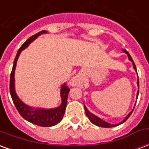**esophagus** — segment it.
<instances>
[{
	"instance_id": "1",
	"label": "esophagus",
	"mask_w": 149,
	"mask_h": 149,
	"mask_svg": "<svg viewBox=\"0 0 149 149\" xmlns=\"http://www.w3.org/2000/svg\"><path fill=\"white\" fill-rule=\"evenodd\" d=\"M72 84H76V85H77V84L79 83V79H77V78H74V79H72Z\"/></svg>"
}]
</instances>
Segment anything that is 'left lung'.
<instances>
[{
    "mask_svg": "<svg viewBox=\"0 0 149 149\" xmlns=\"http://www.w3.org/2000/svg\"><path fill=\"white\" fill-rule=\"evenodd\" d=\"M123 52H125V53H127L128 55V58H129V59L131 61V62H133V65H134V69L136 71H137V69H136V65H135L134 62V60L132 59V58H131V56L130 55V54L128 53L127 51H126V49L123 50ZM138 94H139V79H138ZM84 109H85V112H86V115H87V116L88 117V119L90 120V121L92 123H94L95 125H96V126H98V127H106V128H109V127H116V126H118V125L121 124V123H124L126 120H127L128 118L130 117V116L131 115V113L133 112V111L134 110H132L131 112L128 114L127 116H126V118H125L124 120H123V121H122V122L120 123H119V124H116V125H113V124H110V123H109L105 122V121H103L102 120H101L100 118H98L97 116H95L94 114H92V113H91V112L87 110V109L86 108V106L84 105Z\"/></svg>",
    "mask_w": 149,
    "mask_h": 149,
    "instance_id": "1",
    "label": "left lung"
}]
</instances>
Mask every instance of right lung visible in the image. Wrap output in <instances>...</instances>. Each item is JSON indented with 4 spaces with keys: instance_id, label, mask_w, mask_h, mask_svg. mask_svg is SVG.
I'll use <instances>...</instances> for the list:
<instances>
[{
    "instance_id": "obj_1",
    "label": "right lung",
    "mask_w": 149,
    "mask_h": 149,
    "mask_svg": "<svg viewBox=\"0 0 149 149\" xmlns=\"http://www.w3.org/2000/svg\"><path fill=\"white\" fill-rule=\"evenodd\" d=\"M45 33H47L46 30H42L29 37V39L22 45L17 52L16 56L15 58L14 63H13L11 76H10V94H11L12 101L14 102L18 112L25 120L40 127H52V126L58 124L64 116L65 111L66 108L68 94L70 91V89L68 87V86H66L65 84H64L61 87L62 105H60L59 107L52 109H34V108L29 107L28 105H25L24 103L19 99L15 91V70L16 62L19 54L22 50H24L26 47H28L29 44L32 41H33L36 38H37L38 36Z\"/></svg>"
}]
</instances>
